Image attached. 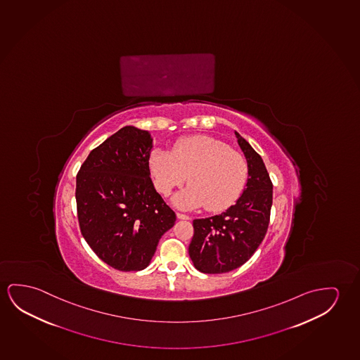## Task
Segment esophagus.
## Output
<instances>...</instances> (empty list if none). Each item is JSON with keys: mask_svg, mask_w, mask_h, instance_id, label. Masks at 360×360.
<instances>
[{"mask_svg": "<svg viewBox=\"0 0 360 360\" xmlns=\"http://www.w3.org/2000/svg\"><path fill=\"white\" fill-rule=\"evenodd\" d=\"M177 218H179V219H191V217L183 214L181 212H177Z\"/></svg>", "mask_w": 360, "mask_h": 360, "instance_id": "34e87169", "label": "esophagus"}]
</instances>
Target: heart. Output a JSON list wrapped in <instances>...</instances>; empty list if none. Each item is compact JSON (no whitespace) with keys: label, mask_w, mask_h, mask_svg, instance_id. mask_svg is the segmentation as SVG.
<instances>
[{"label":"heart","mask_w":360,"mask_h":360,"mask_svg":"<svg viewBox=\"0 0 360 360\" xmlns=\"http://www.w3.org/2000/svg\"><path fill=\"white\" fill-rule=\"evenodd\" d=\"M155 189L168 197L188 177L189 187L174 198L182 208L203 207L219 212L238 200L248 177L243 155L219 139L194 136L173 146L171 152L155 150L150 158Z\"/></svg>","instance_id":"b5f03b06"}]
</instances>
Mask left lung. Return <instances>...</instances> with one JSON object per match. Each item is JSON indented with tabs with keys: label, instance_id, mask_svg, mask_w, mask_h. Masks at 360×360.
<instances>
[{
	"label": "left lung",
	"instance_id": "8db88e82",
	"mask_svg": "<svg viewBox=\"0 0 360 360\" xmlns=\"http://www.w3.org/2000/svg\"><path fill=\"white\" fill-rule=\"evenodd\" d=\"M248 165V181L236 205L218 216L194 219L189 257L207 274L233 271L255 255L266 237L271 219L273 183L264 162L252 146L236 132Z\"/></svg>",
	"mask_w": 360,
	"mask_h": 360
}]
</instances>
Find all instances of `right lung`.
Here are the masks:
<instances>
[{
  "mask_svg": "<svg viewBox=\"0 0 360 360\" xmlns=\"http://www.w3.org/2000/svg\"><path fill=\"white\" fill-rule=\"evenodd\" d=\"M150 133L126 126L91 150L76 177L83 238L117 271L144 269L176 221L150 179Z\"/></svg>",
  "mask_w": 360,
  "mask_h": 360,
  "instance_id": "1",
  "label": "right lung"
}]
</instances>
